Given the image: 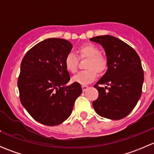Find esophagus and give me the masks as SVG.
Segmentation results:
<instances>
[{
	"label": "esophagus",
	"mask_w": 154,
	"mask_h": 154,
	"mask_svg": "<svg viewBox=\"0 0 154 154\" xmlns=\"http://www.w3.org/2000/svg\"><path fill=\"white\" fill-rule=\"evenodd\" d=\"M82 88H83V91H86L88 88V86H86V85H83V86H82Z\"/></svg>",
	"instance_id": "obj_1"
}]
</instances>
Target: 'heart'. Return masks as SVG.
<instances>
[{
    "instance_id": "heart-1",
    "label": "heart",
    "mask_w": 154,
    "mask_h": 154,
    "mask_svg": "<svg viewBox=\"0 0 154 154\" xmlns=\"http://www.w3.org/2000/svg\"><path fill=\"white\" fill-rule=\"evenodd\" d=\"M100 50L95 45L86 43L80 46L77 54L80 58H87L85 71H80L72 77V81L81 85L91 83L97 78V73L103 74L108 67V60L100 54ZM64 66L70 73H75L78 66V58L73 53H68L64 60Z\"/></svg>"
}]
</instances>
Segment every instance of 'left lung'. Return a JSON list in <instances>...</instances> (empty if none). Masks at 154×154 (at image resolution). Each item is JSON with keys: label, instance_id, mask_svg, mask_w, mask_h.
<instances>
[{"label": "left lung", "instance_id": "8db88e82", "mask_svg": "<svg viewBox=\"0 0 154 154\" xmlns=\"http://www.w3.org/2000/svg\"><path fill=\"white\" fill-rule=\"evenodd\" d=\"M90 40L101 45L108 60L106 74L94 86L99 94L92 106L102 117L123 119L142 95L144 71L140 58L133 48L112 35H99ZM103 85H106L104 88Z\"/></svg>", "mask_w": 154, "mask_h": 154}]
</instances>
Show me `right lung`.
<instances>
[{
  "instance_id": "obj_1",
  "label": "right lung",
  "mask_w": 154,
  "mask_h": 154,
  "mask_svg": "<svg viewBox=\"0 0 154 154\" xmlns=\"http://www.w3.org/2000/svg\"><path fill=\"white\" fill-rule=\"evenodd\" d=\"M72 44L63 38H47L29 49L21 63L18 87L21 104L39 123L56 126L71 115L80 84L70 80L64 66Z\"/></svg>"
}]
</instances>
